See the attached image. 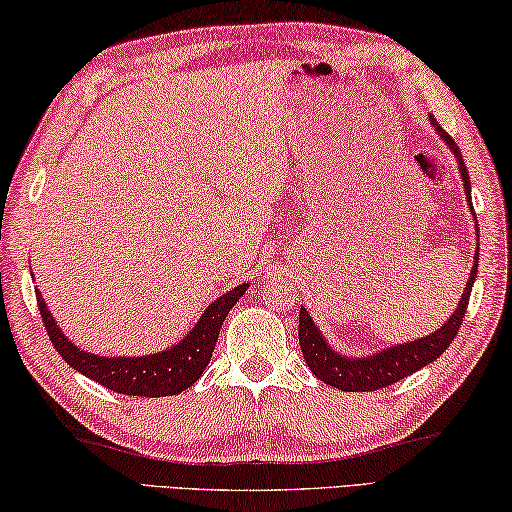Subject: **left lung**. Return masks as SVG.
Returning <instances> with one entry per match:
<instances>
[{
	"instance_id": "8db88e82",
	"label": "left lung",
	"mask_w": 512,
	"mask_h": 512,
	"mask_svg": "<svg viewBox=\"0 0 512 512\" xmlns=\"http://www.w3.org/2000/svg\"><path fill=\"white\" fill-rule=\"evenodd\" d=\"M429 120H431V127L438 131V136L445 140V145L451 149V154L456 156L460 179H463V186H465L467 206L469 211H472V188H469V174L463 163V154H460L454 138L440 127L433 115H429ZM472 215L476 217L474 211ZM476 236H479V224H476ZM476 249H479V245H476ZM476 272H479V254L474 256L472 272H469L467 286L463 290V297L458 301L454 315H451L438 331L410 342H399V345L385 347L381 351H376V354H367V356L340 354L338 349L329 345V340L322 335L320 326L313 322V317L308 315L304 306H301L299 345H301V354L306 358V365L311 367V372L317 376V379L345 392L379 390V388H385V385L401 381L408 374L422 370L424 365H429L435 358H440L442 351H445L451 345V340L456 338L460 322H463L465 311H467L469 295H472Z\"/></svg>"
}]
</instances>
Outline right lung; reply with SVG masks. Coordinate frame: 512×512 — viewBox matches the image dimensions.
<instances>
[{"label":"right lung","mask_w":512,"mask_h":512,"mask_svg":"<svg viewBox=\"0 0 512 512\" xmlns=\"http://www.w3.org/2000/svg\"><path fill=\"white\" fill-rule=\"evenodd\" d=\"M247 288L249 283H242V286L226 290L222 297H217L201 313L186 338L179 340L177 345L145 356H97L79 349L58 329L52 311L47 308L38 288L36 299L49 340H52V345L67 365L88 376V379L102 383L104 388L120 392V395L172 397L188 390L204 374L206 365L211 363L217 335H220L226 315L238 304V299L245 295Z\"/></svg>","instance_id":"right-lung-1"}]
</instances>
